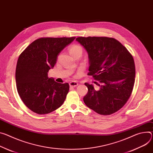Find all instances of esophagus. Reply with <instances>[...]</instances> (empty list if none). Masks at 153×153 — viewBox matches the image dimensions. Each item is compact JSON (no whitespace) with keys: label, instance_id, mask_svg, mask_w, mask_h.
Instances as JSON below:
<instances>
[{"label":"esophagus","instance_id":"obj_1","mask_svg":"<svg viewBox=\"0 0 153 153\" xmlns=\"http://www.w3.org/2000/svg\"><path fill=\"white\" fill-rule=\"evenodd\" d=\"M77 85H78V83L76 81H72L69 83V86L71 87H76Z\"/></svg>","mask_w":153,"mask_h":153}]
</instances>
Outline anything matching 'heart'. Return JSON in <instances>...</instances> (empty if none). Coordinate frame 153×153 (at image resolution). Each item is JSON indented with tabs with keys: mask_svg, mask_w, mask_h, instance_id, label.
<instances>
[{
	"mask_svg": "<svg viewBox=\"0 0 153 153\" xmlns=\"http://www.w3.org/2000/svg\"><path fill=\"white\" fill-rule=\"evenodd\" d=\"M69 52L71 55H73L77 52H82V49L81 46L78 45H73L69 48Z\"/></svg>",
	"mask_w": 153,
	"mask_h": 153,
	"instance_id": "b5f03b06",
	"label": "heart"
}]
</instances>
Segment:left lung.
<instances>
[{"mask_svg":"<svg viewBox=\"0 0 153 153\" xmlns=\"http://www.w3.org/2000/svg\"><path fill=\"white\" fill-rule=\"evenodd\" d=\"M76 41L88 54V76L99 81L85 83L88 93L84 97L85 105L98 114L117 112L127 102L132 93L135 76L132 55L118 40L105 36L78 37Z\"/></svg>","mask_w":153,"mask_h":153,"instance_id":"obj_1","label":"left lung"}]
</instances>
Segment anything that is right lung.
Instances as JSON below:
<instances>
[{
	"label": "right lung",
	"instance_id": "obj_1",
	"mask_svg": "<svg viewBox=\"0 0 153 153\" xmlns=\"http://www.w3.org/2000/svg\"><path fill=\"white\" fill-rule=\"evenodd\" d=\"M76 38H40L20 54L16 68L18 93L24 104L39 115L49 114L64 102L69 86L49 78L59 53Z\"/></svg>",
	"mask_w": 153,
	"mask_h": 153
}]
</instances>
